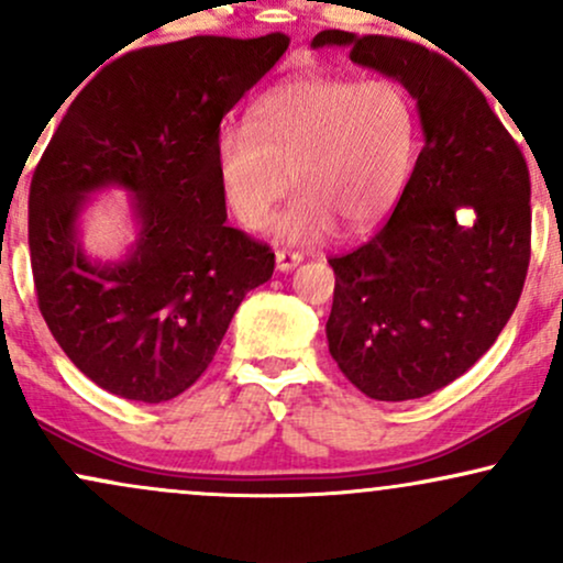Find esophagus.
Returning a JSON list of instances; mask_svg holds the SVG:
<instances>
[{"label": "esophagus", "mask_w": 563, "mask_h": 563, "mask_svg": "<svg viewBox=\"0 0 563 563\" xmlns=\"http://www.w3.org/2000/svg\"><path fill=\"white\" fill-rule=\"evenodd\" d=\"M303 262V256L299 254V251H275V264L280 273H290V269H296L299 264Z\"/></svg>", "instance_id": "obj_1"}]
</instances>
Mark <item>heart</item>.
Masks as SVG:
<instances>
[{
  "label": "heart",
  "instance_id": "obj_1",
  "mask_svg": "<svg viewBox=\"0 0 563 563\" xmlns=\"http://www.w3.org/2000/svg\"><path fill=\"white\" fill-rule=\"evenodd\" d=\"M412 100L386 79L303 76L267 89L249 124H224L214 140V172L238 222L260 230L288 183L299 187L273 222L288 243L367 230L402 196L416 158ZM291 179H287V174Z\"/></svg>",
  "mask_w": 563,
  "mask_h": 563
}]
</instances>
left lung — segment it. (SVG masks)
Listing matches in <instances>:
<instances>
[{
    "label": "left lung",
    "mask_w": 563,
    "mask_h": 563,
    "mask_svg": "<svg viewBox=\"0 0 563 563\" xmlns=\"http://www.w3.org/2000/svg\"><path fill=\"white\" fill-rule=\"evenodd\" d=\"M312 47L399 81L416 100L423 151L389 222L333 256L328 349L380 402L461 378L495 344L529 267V172L476 84L442 55L397 36L320 31ZM470 217H465V211Z\"/></svg>",
    "instance_id": "left-lung-1"
}]
</instances>
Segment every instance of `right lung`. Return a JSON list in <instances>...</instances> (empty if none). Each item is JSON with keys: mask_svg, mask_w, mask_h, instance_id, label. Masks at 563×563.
<instances>
[{"mask_svg": "<svg viewBox=\"0 0 563 563\" xmlns=\"http://www.w3.org/2000/svg\"><path fill=\"white\" fill-rule=\"evenodd\" d=\"M288 42L190 36L134 49L57 124L31 179V273L49 333L100 389L147 405L190 389L245 294L273 277L269 245L228 228L214 140ZM108 186L133 196L139 224L119 263L80 245L82 209Z\"/></svg>", "mask_w": 563, "mask_h": 563, "instance_id": "obj_1", "label": "right lung"}]
</instances>
